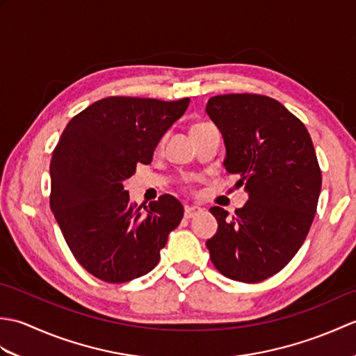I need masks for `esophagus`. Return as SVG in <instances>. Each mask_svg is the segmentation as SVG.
Returning <instances> with one entry per match:
<instances>
[{"label": "esophagus", "mask_w": 356, "mask_h": 356, "mask_svg": "<svg viewBox=\"0 0 356 356\" xmlns=\"http://www.w3.org/2000/svg\"><path fill=\"white\" fill-rule=\"evenodd\" d=\"M203 213V209L200 207H194V205H186L185 207V217L186 218H193L195 216H199Z\"/></svg>", "instance_id": "1"}]
</instances>
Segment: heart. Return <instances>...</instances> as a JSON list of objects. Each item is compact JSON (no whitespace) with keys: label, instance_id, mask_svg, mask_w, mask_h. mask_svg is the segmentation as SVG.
I'll use <instances>...</instances> for the list:
<instances>
[{"label":"heart","instance_id":"heart-1","mask_svg":"<svg viewBox=\"0 0 356 356\" xmlns=\"http://www.w3.org/2000/svg\"><path fill=\"white\" fill-rule=\"evenodd\" d=\"M207 125H209V124H194V125L191 127V133L195 131V130H199V128H202V127H207Z\"/></svg>","mask_w":356,"mask_h":356}]
</instances>
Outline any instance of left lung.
I'll return each instance as SVG.
<instances>
[{"label": "left lung", "mask_w": 356, "mask_h": 356, "mask_svg": "<svg viewBox=\"0 0 356 356\" xmlns=\"http://www.w3.org/2000/svg\"><path fill=\"white\" fill-rule=\"evenodd\" d=\"M220 130L225 170L249 199L207 240L217 270L236 282L259 283L277 274L303 245L318 205L321 171L305 124L283 104L261 95H220L207 104Z\"/></svg>", "instance_id": "obj_1"}]
</instances>
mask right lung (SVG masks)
<instances>
[{
    "label": "right lung",
    "instance_id": "1",
    "mask_svg": "<svg viewBox=\"0 0 356 356\" xmlns=\"http://www.w3.org/2000/svg\"><path fill=\"white\" fill-rule=\"evenodd\" d=\"M190 97L159 101L110 96L74 116L50 162V208L81 266L107 283L148 274L161 260L168 234L184 217L163 194L148 208L130 200L125 180L148 165Z\"/></svg>",
    "mask_w": 356,
    "mask_h": 356
}]
</instances>
